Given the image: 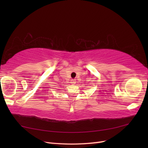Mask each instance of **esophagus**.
I'll use <instances>...</instances> for the list:
<instances>
[{
	"mask_svg": "<svg viewBox=\"0 0 148 148\" xmlns=\"http://www.w3.org/2000/svg\"><path fill=\"white\" fill-rule=\"evenodd\" d=\"M70 83H71V84H75L76 83L75 79H71V81H70Z\"/></svg>",
	"mask_w": 148,
	"mask_h": 148,
	"instance_id": "obj_1",
	"label": "esophagus"
}]
</instances>
